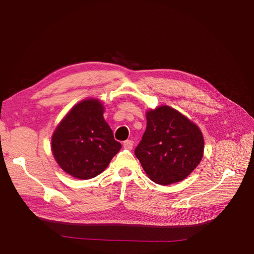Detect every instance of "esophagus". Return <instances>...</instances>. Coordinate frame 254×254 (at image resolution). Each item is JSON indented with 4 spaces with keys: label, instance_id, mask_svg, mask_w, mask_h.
Wrapping results in <instances>:
<instances>
[{
    "label": "esophagus",
    "instance_id": "34e87169",
    "mask_svg": "<svg viewBox=\"0 0 254 254\" xmlns=\"http://www.w3.org/2000/svg\"><path fill=\"white\" fill-rule=\"evenodd\" d=\"M123 146H124L125 149H128V150H131L132 149V146H133V142L131 140H127L124 142V144H123Z\"/></svg>",
    "mask_w": 254,
    "mask_h": 254
}]
</instances>
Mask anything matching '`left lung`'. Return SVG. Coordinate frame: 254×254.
<instances>
[{"instance_id": "1", "label": "left lung", "mask_w": 254, "mask_h": 254, "mask_svg": "<svg viewBox=\"0 0 254 254\" xmlns=\"http://www.w3.org/2000/svg\"><path fill=\"white\" fill-rule=\"evenodd\" d=\"M147 126L134 153L149 179L161 186L180 182L203 157L201 130L170 106L146 112Z\"/></svg>"}]
</instances>
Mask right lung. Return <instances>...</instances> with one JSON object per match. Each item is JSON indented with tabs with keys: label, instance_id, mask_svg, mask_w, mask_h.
Instances as JSON below:
<instances>
[{
	"label": "right lung",
	"instance_id": "right-lung-1",
	"mask_svg": "<svg viewBox=\"0 0 254 254\" xmlns=\"http://www.w3.org/2000/svg\"><path fill=\"white\" fill-rule=\"evenodd\" d=\"M104 110L99 99H83L65 114L53 133V156L75 178L87 180L103 173L122 147L103 117Z\"/></svg>",
	"mask_w": 254,
	"mask_h": 254
}]
</instances>
